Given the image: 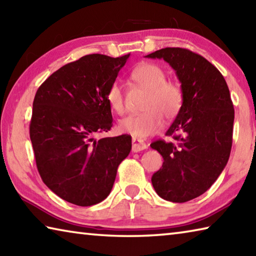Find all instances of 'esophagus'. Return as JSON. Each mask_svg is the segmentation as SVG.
I'll use <instances>...</instances> for the list:
<instances>
[{
  "label": "esophagus",
  "mask_w": 256,
  "mask_h": 256,
  "mask_svg": "<svg viewBox=\"0 0 256 256\" xmlns=\"http://www.w3.org/2000/svg\"><path fill=\"white\" fill-rule=\"evenodd\" d=\"M132 152H140V150H146L147 146L144 142L142 140H137V138H132Z\"/></svg>",
  "instance_id": "esophagus-1"
}]
</instances>
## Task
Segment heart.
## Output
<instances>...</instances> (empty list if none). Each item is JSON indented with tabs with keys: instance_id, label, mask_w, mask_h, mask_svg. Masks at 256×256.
Listing matches in <instances>:
<instances>
[{
	"instance_id": "obj_1",
	"label": "heart",
	"mask_w": 256,
	"mask_h": 256,
	"mask_svg": "<svg viewBox=\"0 0 256 256\" xmlns=\"http://www.w3.org/2000/svg\"><path fill=\"white\" fill-rule=\"evenodd\" d=\"M130 80L147 92L142 104L145 110L138 114H129L118 124L119 132L132 137L146 138L158 132L166 120L176 118L183 104V92L180 85L166 80L162 67L153 62H142L132 70ZM106 101L112 111L121 114L124 111V98L121 85L114 82L106 92Z\"/></svg>"
}]
</instances>
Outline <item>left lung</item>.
Segmentation results:
<instances>
[{
  "instance_id": "8db88e82",
  "label": "left lung",
  "mask_w": 256,
  "mask_h": 256,
  "mask_svg": "<svg viewBox=\"0 0 256 256\" xmlns=\"http://www.w3.org/2000/svg\"><path fill=\"white\" fill-rule=\"evenodd\" d=\"M145 57L163 58L181 82L183 104L166 132L174 142L156 140L162 168L152 176L160 198L186 202L204 194L228 162L234 106L227 83L204 57L184 48H163Z\"/></svg>"
}]
</instances>
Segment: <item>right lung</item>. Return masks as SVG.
I'll return each instance as SVG.
<instances>
[{
  "label": "right lung",
  "instance_id": "obj_1",
  "mask_svg": "<svg viewBox=\"0 0 256 256\" xmlns=\"http://www.w3.org/2000/svg\"><path fill=\"white\" fill-rule=\"evenodd\" d=\"M129 55L92 54L68 62L40 85L34 96L30 140L42 181L54 194L80 207L104 200L132 137L96 140L112 127L106 92Z\"/></svg>",
  "mask_w": 256,
  "mask_h": 256
}]
</instances>
